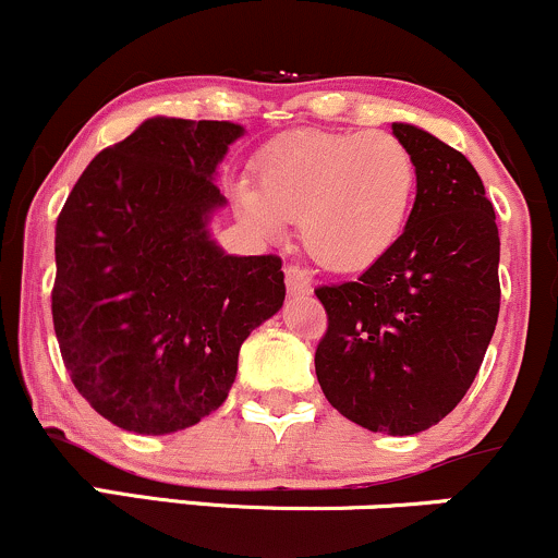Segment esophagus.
I'll return each mask as SVG.
<instances>
[{
  "instance_id": "obj_1",
  "label": "esophagus",
  "mask_w": 558,
  "mask_h": 558,
  "mask_svg": "<svg viewBox=\"0 0 558 558\" xmlns=\"http://www.w3.org/2000/svg\"><path fill=\"white\" fill-rule=\"evenodd\" d=\"M286 288L291 296H310L312 293L310 272L301 270V267H286Z\"/></svg>"
}]
</instances>
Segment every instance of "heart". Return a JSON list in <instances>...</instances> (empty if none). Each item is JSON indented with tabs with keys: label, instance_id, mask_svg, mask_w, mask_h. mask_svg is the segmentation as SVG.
<instances>
[{
	"label": "heart",
	"instance_id": "obj_1",
	"mask_svg": "<svg viewBox=\"0 0 558 558\" xmlns=\"http://www.w3.org/2000/svg\"><path fill=\"white\" fill-rule=\"evenodd\" d=\"M259 185H233L243 220L278 235L299 220L304 252L330 272H360L393 248L417 194L412 149L386 131H299L257 159Z\"/></svg>",
	"mask_w": 558,
	"mask_h": 558
}]
</instances>
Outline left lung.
I'll use <instances>...</instances> for the list:
<instances>
[{"label":"left lung","mask_w":558,"mask_h":558,"mask_svg":"<svg viewBox=\"0 0 558 558\" xmlns=\"http://www.w3.org/2000/svg\"><path fill=\"white\" fill-rule=\"evenodd\" d=\"M390 128L417 162V198L386 257L315 291L328 312L315 369L345 420L414 435L464 399L483 364L501 306V241L470 159L417 125Z\"/></svg>","instance_id":"left-lung-1"}]
</instances>
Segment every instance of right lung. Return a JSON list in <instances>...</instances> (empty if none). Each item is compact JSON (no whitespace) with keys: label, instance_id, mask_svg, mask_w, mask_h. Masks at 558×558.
Here are the masks:
<instances>
[{"label":"right lung","instance_id":"obj_1","mask_svg":"<svg viewBox=\"0 0 558 558\" xmlns=\"http://www.w3.org/2000/svg\"><path fill=\"white\" fill-rule=\"evenodd\" d=\"M243 128L149 118L99 151L57 217L52 319L78 393L112 425L168 435L213 414L248 332L283 306L280 257L209 235L217 165Z\"/></svg>","mask_w":558,"mask_h":558}]
</instances>
